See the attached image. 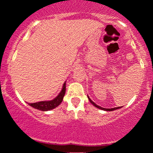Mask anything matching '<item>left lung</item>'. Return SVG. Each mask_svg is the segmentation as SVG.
I'll return each mask as SVG.
<instances>
[{
    "instance_id": "obj_1",
    "label": "left lung",
    "mask_w": 153,
    "mask_h": 153,
    "mask_svg": "<svg viewBox=\"0 0 153 153\" xmlns=\"http://www.w3.org/2000/svg\"><path fill=\"white\" fill-rule=\"evenodd\" d=\"M88 97V99H89L90 102H91V103H92L93 105H94V106L97 107V108H98V109H102V110H105V111H112V110H115V109H120V108H122V106H121V107H116V108H112V109H105V108H102V107L99 106V105H97V104L95 103V102H93V101L91 100V99H90L89 97Z\"/></svg>"
}]
</instances>
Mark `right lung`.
Instances as JSON below:
<instances>
[{
    "instance_id": "obj_1",
    "label": "right lung",
    "mask_w": 153,
    "mask_h": 153,
    "mask_svg": "<svg viewBox=\"0 0 153 153\" xmlns=\"http://www.w3.org/2000/svg\"><path fill=\"white\" fill-rule=\"evenodd\" d=\"M65 82L63 84L62 86V91H60L58 96L56 98H54L52 100L49 101H41V102H33V103H28V105H31V107H33L35 109H38L41 111H49L51 109H55L56 107H57L59 104L62 102V100H63V97L65 95Z\"/></svg>"
}]
</instances>
